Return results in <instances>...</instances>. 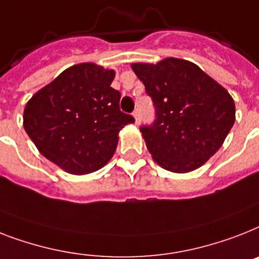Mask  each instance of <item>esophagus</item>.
Masks as SVG:
<instances>
[{
	"label": "esophagus",
	"mask_w": 259,
	"mask_h": 259,
	"mask_svg": "<svg viewBox=\"0 0 259 259\" xmlns=\"http://www.w3.org/2000/svg\"><path fill=\"white\" fill-rule=\"evenodd\" d=\"M133 117H134V119H136V125H138V123L141 122V113H140V110H134Z\"/></svg>",
	"instance_id": "obj_1"
}]
</instances>
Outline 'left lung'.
Wrapping results in <instances>:
<instances>
[{"mask_svg":"<svg viewBox=\"0 0 259 259\" xmlns=\"http://www.w3.org/2000/svg\"><path fill=\"white\" fill-rule=\"evenodd\" d=\"M132 69L154 102V123L141 127L153 159L173 173L201 167L234 125L232 96L190 61L169 57Z\"/></svg>","mask_w":259,"mask_h":259,"instance_id":"8db88e82","label":"left lung"}]
</instances>
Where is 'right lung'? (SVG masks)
<instances>
[{"label":"right lung","instance_id":"obj_1","mask_svg":"<svg viewBox=\"0 0 259 259\" xmlns=\"http://www.w3.org/2000/svg\"><path fill=\"white\" fill-rule=\"evenodd\" d=\"M113 69L73 65L27 101L24 127L45 158L70 174H88L109 162L119 130L133 123L119 110Z\"/></svg>","mask_w":259,"mask_h":259}]
</instances>
